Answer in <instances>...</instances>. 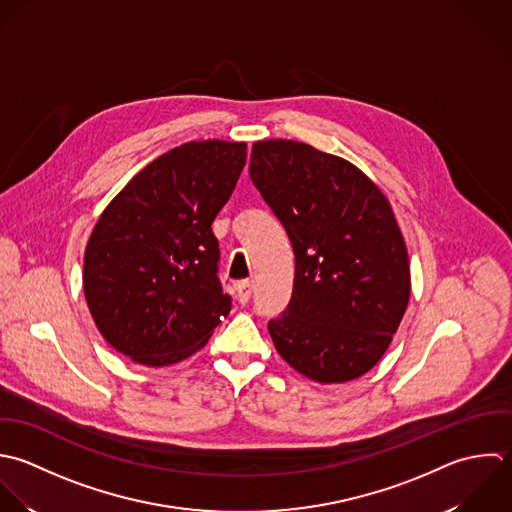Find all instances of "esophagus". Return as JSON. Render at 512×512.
Returning <instances> with one entry per match:
<instances>
[{"instance_id": "34e87169", "label": "esophagus", "mask_w": 512, "mask_h": 512, "mask_svg": "<svg viewBox=\"0 0 512 512\" xmlns=\"http://www.w3.org/2000/svg\"><path fill=\"white\" fill-rule=\"evenodd\" d=\"M235 289H237L239 301L247 303L253 295V281H239V283H235Z\"/></svg>"}]
</instances>
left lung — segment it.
I'll list each match as a JSON object with an SVG mask.
<instances>
[{
	"instance_id": "1",
	"label": "left lung",
	"mask_w": 512,
	"mask_h": 512,
	"mask_svg": "<svg viewBox=\"0 0 512 512\" xmlns=\"http://www.w3.org/2000/svg\"><path fill=\"white\" fill-rule=\"evenodd\" d=\"M249 175L295 255L291 301L269 321L275 349L321 385L359 379L389 349L411 297L389 199L351 161L293 139L253 143Z\"/></svg>"
}]
</instances>
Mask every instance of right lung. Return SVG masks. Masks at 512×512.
Returning a JSON list of instances; mask_svg holds the SVG:
<instances>
[{
  "instance_id": "1",
  "label": "right lung",
  "mask_w": 512,
  "mask_h": 512,
  "mask_svg": "<svg viewBox=\"0 0 512 512\" xmlns=\"http://www.w3.org/2000/svg\"><path fill=\"white\" fill-rule=\"evenodd\" d=\"M245 159L247 143H183L143 167L97 219L83 293L103 339L133 363L175 365L229 315L211 223Z\"/></svg>"
}]
</instances>
